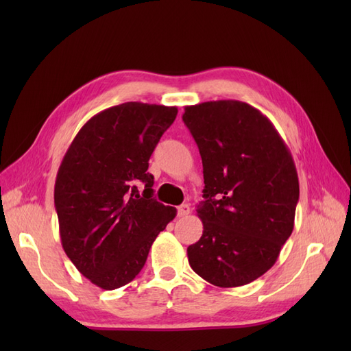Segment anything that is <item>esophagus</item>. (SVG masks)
Masks as SVG:
<instances>
[{"mask_svg": "<svg viewBox=\"0 0 351 351\" xmlns=\"http://www.w3.org/2000/svg\"><path fill=\"white\" fill-rule=\"evenodd\" d=\"M177 214H178V217H187L190 214V206L187 204L180 205L177 208Z\"/></svg>", "mask_w": 351, "mask_h": 351, "instance_id": "esophagus-1", "label": "esophagus"}]
</instances>
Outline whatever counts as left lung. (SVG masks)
Wrapping results in <instances>:
<instances>
[{
    "mask_svg": "<svg viewBox=\"0 0 351 351\" xmlns=\"http://www.w3.org/2000/svg\"><path fill=\"white\" fill-rule=\"evenodd\" d=\"M183 121L204 165L199 241L187 247L192 269L222 289L259 278L277 262L294 228L299 177L267 115L241 101L184 107Z\"/></svg>",
    "mask_w": 351,
    "mask_h": 351,
    "instance_id": "left-lung-1",
    "label": "left lung"
}]
</instances>
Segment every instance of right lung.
Here are the masks:
<instances>
[{"label":"right lung","instance_id":"obj_1","mask_svg":"<svg viewBox=\"0 0 351 351\" xmlns=\"http://www.w3.org/2000/svg\"><path fill=\"white\" fill-rule=\"evenodd\" d=\"M177 107L124 102L84 124L58 168L54 202L62 249L92 284L134 280L156 236L177 215L154 195L149 158ZM145 184L141 197L135 184Z\"/></svg>","mask_w":351,"mask_h":351}]
</instances>
